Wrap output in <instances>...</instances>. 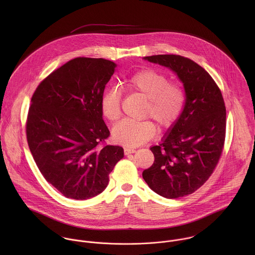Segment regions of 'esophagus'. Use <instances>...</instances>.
Returning a JSON list of instances; mask_svg holds the SVG:
<instances>
[{
    "instance_id": "esophagus-1",
    "label": "esophagus",
    "mask_w": 255,
    "mask_h": 255,
    "mask_svg": "<svg viewBox=\"0 0 255 255\" xmlns=\"http://www.w3.org/2000/svg\"><path fill=\"white\" fill-rule=\"evenodd\" d=\"M134 152H135V150L132 149V148H128V147H125V148H124V153H125V155H129V154H132V153H134Z\"/></svg>"
}]
</instances>
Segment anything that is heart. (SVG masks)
Listing matches in <instances>:
<instances>
[{
  "mask_svg": "<svg viewBox=\"0 0 255 255\" xmlns=\"http://www.w3.org/2000/svg\"><path fill=\"white\" fill-rule=\"evenodd\" d=\"M128 89L147 100L143 118H152L161 129L172 128L182 115L185 92L181 85L170 83L169 77L154 70L134 73L126 81ZM123 93L116 85L109 86L101 97V111L111 123L121 117ZM156 128L150 121L123 120L113 128L115 141L126 146H137L150 140Z\"/></svg>",
  "mask_w": 255,
  "mask_h": 255,
  "instance_id": "obj_1",
  "label": "heart"
}]
</instances>
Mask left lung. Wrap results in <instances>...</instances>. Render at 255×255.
Masks as SVG:
<instances>
[{
	"label": "left lung",
	"mask_w": 255,
	"mask_h": 255,
	"mask_svg": "<svg viewBox=\"0 0 255 255\" xmlns=\"http://www.w3.org/2000/svg\"><path fill=\"white\" fill-rule=\"evenodd\" d=\"M178 74L185 91L181 117L159 145L153 165L142 173L149 187L166 198L193 193L210 178L222 155L226 107L222 92L202 67L180 55L144 57Z\"/></svg>",
	"instance_id": "left-lung-1"
}]
</instances>
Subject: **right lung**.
<instances>
[{
	"instance_id": "obj_1",
	"label": "right lung",
	"mask_w": 255,
	"mask_h": 255,
	"mask_svg": "<svg viewBox=\"0 0 255 255\" xmlns=\"http://www.w3.org/2000/svg\"><path fill=\"white\" fill-rule=\"evenodd\" d=\"M116 64L78 57L44 78L31 98L26 137L45 180L64 196L84 200L101 193L124 157L107 145L101 97Z\"/></svg>"
}]
</instances>
